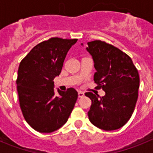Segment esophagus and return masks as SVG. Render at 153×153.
I'll use <instances>...</instances> for the list:
<instances>
[{
	"label": "esophagus",
	"mask_w": 153,
	"mask_h": 153,
	"mask_svg": "<svg viewBox=\"0 0 153 153\" xmlns=\"http://www.w3.org/2000/svg\"><path fill=\"white\" fill-rule=\"evenodd\" d=\"M83 96H84V93H83V92H81V91L78 92V97H79V98L83 97Z\"/></svg>",
	"instance_id": "1"
}]
</instances>
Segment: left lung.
<instances>
[{
	"mask_svg": "<svg viewBox=\"0 0 153 153\" xmlns=\"http://www.w3.org/2000/svg\"><path fill=\"white\" fill-rule=\"evenodd\" d=\"M87 44L86 51L97 70L93 80L97 88L106 93L102 97L91 92L85 93L92 101L89 120L100 129L116 130L128 122L134 111L140 87L138 70L132 59L117 47L101 40Z\"/></svg>",
	"mask_w": 153,
	"mask_h": 153,
	"instance_id": "8db88e82",
	"label": "left lung"
}]
</instances>
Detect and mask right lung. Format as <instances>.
<instances>
[{
    "instance_id": "obj_1",
    "label": "right lung",
    "mask_w": 153,
    "mask_h": 153,
    "mask_svg": "<svg viewBox=\"0 0 153 153\" xmlns=\"http://www.w3.org/2000/svg\"><path fill=\"white\" fill-rule=\"evenodd\" d=\"M77 39L53 37L35 46L20 63L17 93L23 116L39 132L50 133L63 126L72 112L78 93L74 88L57 90L53 79L60 75L65 57Z\"/></svg>"
}]
</instances>
